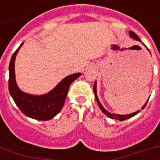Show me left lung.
<instances>
[{
  "mask_svg": "<svg viewBox=\"0 0 160 160\" xmlns=\"http://www.w3.org/2000/svg\"><path fill=\"white\" fill-rule=\"evenodd\" d=\"M129 35H130L131 38H133L135 40H138V41H141L140 40V38H138V36L136 35V33H134V32H129ZM93 92H94V94H95V98H96V100H97L98 102V106H99V108H100V110L103 112H104V114L106 115L107 117H109L110 118H112V119H116V120H120V121H124L126 120V119H128V118H132V117H134V116H135L136 114H138L139 113V111H136V112H134V113H132V114H128V115H116V114H111V113H110V112H108L105 109H104L103 106H102V104H100V102H99V100H98V98L97 97V92H96V82L94 83V86H93ZM149 99V98H148ZM148 101L146 102V104L143 105V107L141 108L142 110L144 109L145 107H146V105H147V104H148Z\"/></svg>",
  "mask_w": 160,
  "mask_h": 160,
  "instance_id": "obj_1",
  "label": "left lung"
}]
</instances>
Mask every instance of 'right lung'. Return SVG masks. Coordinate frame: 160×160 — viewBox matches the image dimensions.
<instances>
[{
    "label": "right lung",
    "instance_id": "right-lung-1",
    "mask_svg": "<svg viewBox=\"0 0 160 160\" xmlns=\"http://www.w3.org/2000/svg\"><path fill=\"white\" fill-rule=\"evenodd\" d=\"M12 54L9 63L8 89L10 95L15 102L23 114L33 119L39 121H47L52 119L59 113L66 100L67 94L71 83L81 75V73H73L64 78L49 93L40 96H33L25 93L19 89L15 81L14 74V62L17 53L22 46Z\"/></svg>",
    "mask_w": 160,
    "mask_h": 160
}]
</instances>
